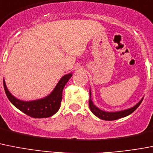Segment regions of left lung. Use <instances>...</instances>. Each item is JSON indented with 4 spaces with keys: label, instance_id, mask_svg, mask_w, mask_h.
<instances>
[{
    "label": "left lung",
    "instance_id": "obj_1",
    "mask_svg": "<svg viewBox=\"0 0 153 153\" xmlns=\"http://www.w3.org/2000/svg\"><path fill=\"white\" fill-rule=\"evenodd\" d=\"M142 100H143V97H142L135 105H134V106L131 107V108H130L125 109V110L117 111H103L101 110V109H100L99 108H97V107L94 104L92 99H91V88H90V109H91V112H92L93 114H94L95 116H97V117L100 118V119L105 120V121H114V120L119 119V118H121V117H126V116L129 115V114H131L132 112H134L136 110L137 108H138V107H139V105H140L141 103H142Z\"/></svg>",
    "mask_w": 153,
    "mask_h": 153
}]
</instances>
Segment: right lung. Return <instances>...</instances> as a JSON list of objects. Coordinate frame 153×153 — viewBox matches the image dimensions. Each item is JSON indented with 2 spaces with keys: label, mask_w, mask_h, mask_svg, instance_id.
<instances>
[{
  "label": "right lung",
  "mask_w": 153,
  "mask_h": 153,
  "mask_svg": "<svg viewBox=\"0 0 153 153\" xmlns=\"http://www.w3.org/2000/svg\"><path fill=\"white\" fill-rule=\"evenodd\" d=\"M73 74L64 75L58 82L53 91L43 98L33 100H22L11 94L8 91L4 79V88L8 100L14 107L27 115L35 118H45L53 116L60 108L61 100L62 97V91L66 83L71 78Z\"/></svg>",
  "instance_id": "right-lung-1"
}]
</instances>
